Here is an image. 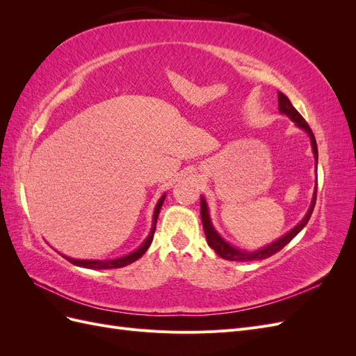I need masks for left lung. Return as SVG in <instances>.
Segmentation results:
<instances>
[{
	"mask_svg": "<svg viewBox=\"0 0 356 356\" xmlns=\"http://www.w3.org/2000/svg\"><path fill=\"white\" fill-rule=\"evenodd\" d=\"M277 101H279V111H281L282 114H286L291 120L296 122V124L301 129H305V131L309 134L310 136V143H312V149H314V154H315V159L318 161V145H316V139H315V135L314 132H312L310 126L307 124V122L303 118V115H301L294 106L293 104L289 102V99L286 98V96L281 92H277ZM318 186V182H316ZM318 188V187H316ZM315 203H316V190H315V195H314V200H312V204L310 208L306 213V217L301 220L300 224H297L296 227L291 230L289 233H286L285 236H282L281 239L270 243L268 246L263 248V250L260 251H255V252H245V251H241V250H236V248H233L232 245H229L227 242H225L224 239H221V236L213 230L212 224H211V220H209V212H208V207H207V202H204V199H202L200 202V215H202V222H203V230H204V234H207V241H208V245L212 248V250L217 252L221 258H224V260H230V261H254V260H264V258H268L275 255L276 252H279L282 250V248L289 243L291 241H293L297 233L301 232V229L305 227V225L307 224V221L310 220V215L312 212H314V208H315Z\"/></svg>",
	"mask_w": 356,
	"mask_h": 356,
	"instance_id": "obj_1",
	"label": "left lung"
}]
</instances>
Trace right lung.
<instances>
[{
	"label": "right lung",
	"mask_w": 356,
	"mask_h": 356,
	"mask_svg": "<svg viewBox=\"0 0 356 356\" xmlns=\"http://www.w3.org/2000/svg\"><path fill=\"white\" fill-rule=\"evenodd\" d=\"M166 196H161L160 200L157 202L156 204V209H154V218H153V229H152V233H149L148 238L145 239V242L138 248V250L132 254H129L126 257H122V258H117V260H105V261H99V260H74V258H70V257H65L67 260L75 266H80V267H88V268H118V267H124L127 264H131L134 261H136L138 258H141V255L145 254V251L148 250V246L152 245L153 242V236H154V230H156V222H157V217H159V212H160V208L161 204H163V200H165Z\"/></svg>",
	"instance_id": "add662e5"
}]
</instances>
